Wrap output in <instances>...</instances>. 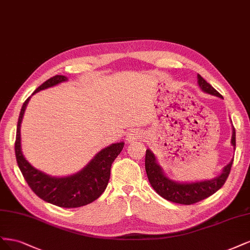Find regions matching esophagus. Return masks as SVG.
Instances as JSON below:
<instances>
[{
    "label": "esophagus",
    "mask_w": 250,
    "mask_h": 250,
    "mask_svg": "<svg viewBox=\"0 0 250 250\" xmlns=\"http://www.w3.org/2000/svg\"><path fill=\"white\" fill-rule=\"evenodd\" d=\"M140 132L138 131V130H131L130 132H128L127 134H126V138H125V140L128 142V143H132V142H134V141H136L137 139H139L140 138Z\"/></svg>",
    "instance_id": "1"
}]
</instances>
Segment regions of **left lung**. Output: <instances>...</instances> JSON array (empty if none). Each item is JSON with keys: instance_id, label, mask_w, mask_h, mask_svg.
I'll return each instance as SVG.
<instances>
[{"instance_id": "left-lung-1", "label": "left lung", "mask_w": 250, "mask_h": 250, "mask_svg": "<svg viewBox=\"0 0 250 250\" xmlns=\"http://www.w3.org/2000/svg\"><path fill=\"white\" fill-rule=\"evenodd\" d=\"M197 83L201 90L214 96L222 98V95L217 91L212 85L208 84L200 75H197ZM233 149L236 148V131L232 126V135L230 140ZM232 161L224 166L221 173L212 180L191 182V183H179L170 180L164 173L162 167L158 162L157 158L150 149H146V170L151 187L163 198L181 205H192L198 201L211 196L218 191L227 181L232 165Z\"/></svg>"}]
</instances>
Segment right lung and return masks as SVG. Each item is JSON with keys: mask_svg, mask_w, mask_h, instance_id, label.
Instances as JSON below:
<instances>
[{"mask_svg": "<svg viewBox=\"0 0 250 250\" xmlns=\"http://www.w3.org/2000/svg\"><path fill=\"white\" fill-rule=\"evenodd\" d=\"M67 80L65 76H55L40 85L32 95ZM31 96L25 101L21 107L14 146L17 162L23 178L38 197L52 205L72 208L92 203L107 188L111 165L123 150L125 142L112 143L111 146L103 148L83 169L74 174L57 178L40 171L26 160L22 155L21 144V125Z\"/></svg>", "mask_w": 250, "mask_h": 250, "instance_id": "add662e5", "label": "right lung"}]
</instances>
